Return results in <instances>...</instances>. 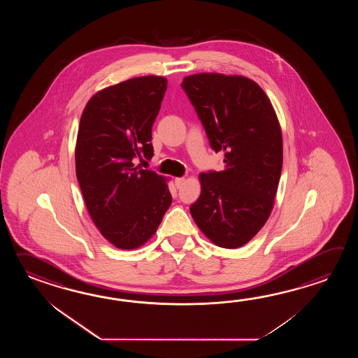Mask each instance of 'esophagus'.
I'll return each instance as SVG.
<instances>
[{"instance_id":"34e87169","label":"esophagus","mask_w":358,"mask_h":358,"mask_svg":"<svg viewBox=\"0 0 358 358\" xmlns=\"http://www.w3.org/2000/svg\"><path fill=\"white\" fill-rule=\"evenodd\" d=\"M185 182V178H176V185L178 188H180Z\"/></svg>"}]
</instances>
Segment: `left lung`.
Wrapping results in <instances>:
<instances>
[{"instance_id": "obj_1", "label": "left lung", "mask_w": 358, "mask_h": 358, "mask_svg": "<svg viewBox=\"0 0 358 358\" xmlns=\"http://www.w3.org/2000/svg\"><path fill=\"white\" fill-rule=\"evenodd\" d=\"M182 87L210 145L225 156L222 171L199 174L192 217L213 244L239 248L274 207L282 166L280 124L266 93L247 76L201 73L185 76Z\"/></svg>"}]
</instances>
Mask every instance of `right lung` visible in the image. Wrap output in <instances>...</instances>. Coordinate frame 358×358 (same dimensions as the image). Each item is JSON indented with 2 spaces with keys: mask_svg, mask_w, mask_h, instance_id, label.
I'll list each match as a JSON object with an SVG mask.
<instances>
[{
  "mask_svg": "<svg viewBox=\"0 0 358 358\" xmlns=\"http://www.w3.org/2000/svg\"><path fill=\"white\" fill-rule=\"evenodd\" d=\"M168 80L131 78L106 87L84 107L76 136V179L99 233L116 248L150 241L171 205L168 178L136 166L153 156L152 125Z\"/></svg>",
  "mask_w": 358,
  "mask_h": 358,
  "instance_id": "obj_1",
  "label": "right lung"
}]
</instances>
